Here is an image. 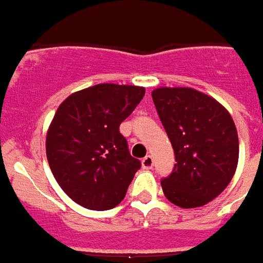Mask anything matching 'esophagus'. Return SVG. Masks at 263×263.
Masks as SVG:
<instances>
[{"mask_svg":"<svg viewBox=\"0 0 263 263\" xmlns=\"http://www.w3.org/2000/svg\"><path fill=\"white\" fill-rule=\"evenodd\" d=\"M141 166L144 170H151L153 168V157L151 155H145L144 158L141 160Z\"/></svg>","mask_w":263,"mask_h":263,"instance_id":"34e87169","label":"esophagus"}]
</instances>
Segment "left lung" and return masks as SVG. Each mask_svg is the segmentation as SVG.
<instances>
[{
  "label": "left lung",
  "mask_w": 263,
  "mask_h": 263,
  "mask_svg": "<svg viewBox=\"0 0 263 263\" xmlns=\"http://www.w3.org/2000/svg\"><path fill=\"white\" fill-rule=\"evenodd\" d=\"M151 97L176 161L171 175L161 181L162 192L182 209L208 204L227 187L238 164V133L231 115L193 88H155Z\"/></svg>",
  "instance_id": "8db88e82"
}]
</instances>
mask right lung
Segmentation results:
<instances>
[{
	"mask_svg": "<svg viewBox=\"0 0 263 263\" xmlns=\"http://www.w3.org/2000/svg\"><path fill=\"white\" fill-rule=\"evenodd\" d=\"M145 89L98 84L66 98L46 134V155L60 187L80 206L109 210L126 196L141 164L129 153L119 126Z\"/></svg>",
	"mask_w": 263,
	"mask_h": 263,
	"instance_id": "right-lung-1",
	"label": "right lung"
}]
</instances>
